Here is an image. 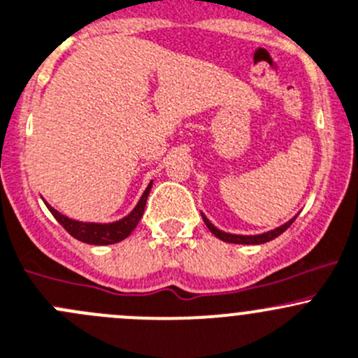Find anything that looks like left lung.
<instances>
[{
	"label": "left lung",
	"instance_id": "8db88e82",
	"mask_svg": "<svg viewBox=\"0 0 358 358\" xmlns=\"http://www.w3.org/2000/svg\"><path fill=\"white\" fill-rule=\"evenodd\" d=\"M201 217H203V222H205V224H207V228L210 229V231L214 233V235L217 236L219 240H222V242H228V243H245V245H259V243H266V242H270V240L277 238L278 235H282V233H284L285 229H287L289 226H291L292 222H294V219L298 217V215H294V217H292V219H289V221L285 222V224L278 226V228H275V229H270V231H266V233H261V235H235V233H226V231H222V229L215 228V226L212 224V222L208 221L207 217H205L203 212H201Z\"/></svg>",
	"mask_w": 358,
	"mask_h": 358
}]
</instances>
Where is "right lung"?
<instances>
[{
    "label": "right lung",
    "mask_w": 358,
    "mask_h": 358,
    "mask_svg": "<svg viewBox=\"0 0 358 358\" xmlns=\"http://www.w3.org/2000/svg\"><path fill=\"white\" fill-rule=\"evenodd\" d=\"M151 186H153V180L148 184V187L144 189L143 196L139 198L136 207L125 215V217L118 219V221L113 222H83V221H76V219H71L67 215L60 214L59 210H55L52 205H47L48 210L52 212L55 219L59 221V224L69 233L71 236H74L76 240L83 243H90V245H111V243L122 242L125 240L130 233L136 229V226L139 224L141 217L144 214V207H146V200L148 194H150Z\"/></svg>",
    "instance_id": "add662e5"
}]
</instances>
